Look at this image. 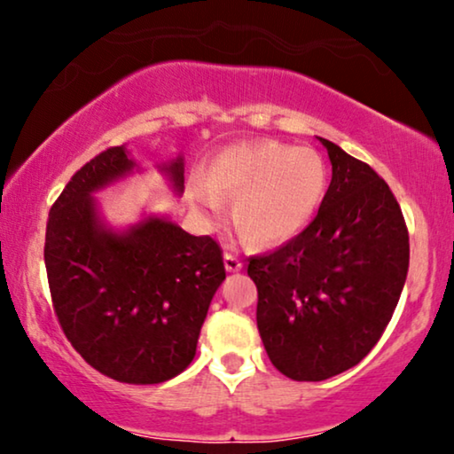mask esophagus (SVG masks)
Wrapping results in <instances>:
<instances>
[{
    "instance_id": "1",
    "label": "esophagus",
    "mask_w": 454,
    "mask_h": 454,
    "mask_svg": "<svg viewBox=\"0 0 454 454\" xmlns=\"http://www.w3.org/2000/svg\"><path fill=\"white\" fill-rule=\"evenodd\" d=\"M241 266H244V262H241V258L238 256V254L235 252L225 254V269L229 272H238V270H241Z\"/></svg>"
}]
</instances>
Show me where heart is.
Listing matches in <instances>:
<instances>
[{
	"instance_id": "heart-1",
	"label": "heart",
	"mask_w": 454,
	"mask_h": 454,
	"mask_svg": "<svg viewBox=\"0 0 454 454\" xmlns=\"http://www.w3.org/2000/svg\"><path fill=\"white\" fill-rule=\"evenodd\" d=\"M198 204L216 210L235 198L238 231L256 246L294 239L314 219L326 192V167L312 148L262 140L229 146L210 163Z\"/></svg>"
}]
</instances>
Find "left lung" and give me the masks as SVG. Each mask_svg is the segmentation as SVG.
I'll return each instance as SVG.
<instances>
[{
	"label": "left lung",
	"mask_w": 454,
	"mask_h": 454,
	"mask_svg": "<svg viewBox=\"0 0 454 454\" xmlns=\"http://www.w3.org/2000/svg\"><path fill=\"white\" fill-rule=\"evenodd\" d=\"M333 179L318 213L278 250L250 256L260 339L291 380L353 368L380 340L409 270V231L388 184L320 138Z\"/></svg>",
	"instance_id": "1"
}]
</instances>
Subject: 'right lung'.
Wrapping results in <instances>:
<instances>
[{"label":"right lung","mask_w":454,"mask_h":454,"mask_svg":"<svg viewBox=\"0 0 454 454\" xmlns=\"http://www.w3.org/2000/svg\"><path fill=\"white\" fill-rule=\"evenodd\" d=\"M132 167L126 148L111 146L74 173L49 210L47 281L61 331L86 364L117 382L159 384L194 359L225 264L216 239L176 223L101 227L90 194ZM167 171L182 190V159Z\"/></svg>","instance_id":"obj_1"}]
</instances>
